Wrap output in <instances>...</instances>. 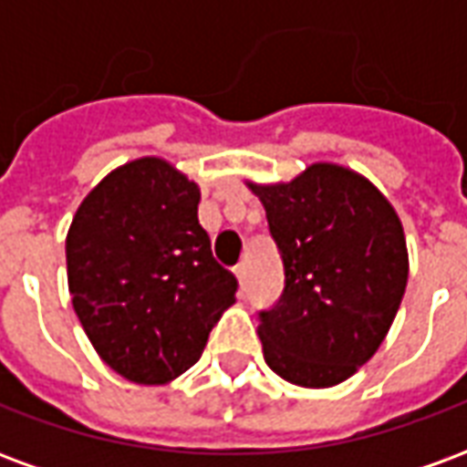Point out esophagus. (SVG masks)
Segmentation results:
<instances>
[{
    "instance_id": "obj_1",
    "label": "esophagus",
    "mask_w": 467,
    "mask_h": 467,
    "mask_svg": "<svg viewBox=\"0 0 467 467\" xmlns=\"http://www.w3.org/2000/svg\"><path fill=\"white\" fill-rule=\"evenodd\" d=\"M234 277H237V283H240V287L244 290V285H247V265H237V267H234Z\"/></svg>"
}]
</instances>
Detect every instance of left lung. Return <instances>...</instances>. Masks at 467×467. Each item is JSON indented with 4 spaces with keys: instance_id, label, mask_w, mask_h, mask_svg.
<instances>
[{
    "instance_id": "8db88e82",
    "label": "left lung",
    "mask_w": 467,
    "mask_h": 467,
    "mask_svg": "<svg viewBox=\"0 0 467 467\" xmlns=\"http://www.w3.org/2000/svg\"><path fill=\"white\" fill-rule=\"evenodd\" d=\"M267 214L285 290L260 313L265 362L300 388H333L378 352L408 285L395 207L362 174L315 162L290 182H247Z\"/></svg>"
}]
</instances>
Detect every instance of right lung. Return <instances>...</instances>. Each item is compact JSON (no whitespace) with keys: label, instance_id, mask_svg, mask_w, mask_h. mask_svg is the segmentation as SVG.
Wrapping results in <instances>:
<instances>
[{"label":"right lung","instance_id":"right-lung-1","mask_svg":"<svg viewBox=\"0 0 467 467\" xmlns=\"http://www.w3.org/2000/svg\"><path fill=\"white\" fill-rule=\"evenodd\" d=\"M200 187L162 157L117 167L77 207L67 283L97 355L130 382L164 385L200 360L234 303L197 220Z\"/></svg>","mask_w":467,"mask_h":467}]
</instances>
